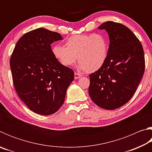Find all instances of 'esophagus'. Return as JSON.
I'll use <instances>...</instances> for the list:
<instances>
[{
	"mask_svg": "<svg viewBox=\"0 0 152 152\" xmlns=\"http://www.w3.org/2000/svg\"><path fill=\"white\" fill-rule=\"evenodd\" d=\"M81 76H82L80 75V74H79L76 73V72L74 73V79H78V78H80Z\"/></svg>",
	"mask_w": 152,
	"mask_h": 152,
	"instance_id": "obj_1",
	"label": "esophagus"
}]
</instances>
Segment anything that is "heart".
<instances>
[{
    "mask_svg": "<svg viewBox=\"0 0 152 152\" xmlns=\"http://www.w3.org/2000/svg\"><path fill=\"white\" fill-rule=\"evenodd\" d=\"M66 46H53L51 51L56 60L62 66L69 67L78 59L79 70L89 73L99 70L108 57L109 43L101 33L73 35L66 40Z\"/></svg>",
    "mask_w": 152,
    "mask_h": 152,
    "instance_id": "b5f03b06",
    "label": "heart"
}]
</instances>
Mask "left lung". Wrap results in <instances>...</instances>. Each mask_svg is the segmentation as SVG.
<instances>
[{
    "mask_svg": "<svg viewBox=\"0 0 152 152\" xmlns=\"http://www.w3.org/2000/svg\"><path fill=\"white\" fill-rule=\"evenodd\" d=\"M109 37L106 61L90 74L88 93L95 104L114 110L127 103L136 91L145 70L142 45L128 27L107 21L99 27Z\"/></svg>",
    "mask_w": 152,
    "mask_h": 152,
    "instance_id": "obj_1",
    "label": "left lung"
}]
</instances>
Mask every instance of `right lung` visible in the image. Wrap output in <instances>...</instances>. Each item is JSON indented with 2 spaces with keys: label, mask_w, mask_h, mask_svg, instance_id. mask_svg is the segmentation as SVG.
I'll use <instances>...</instances> for the list:
<instances>
[{
  "label": "right lung",
  "mask_w": 152,
  "mask_h": 152,
  "mask_svg": "<svg viewBox=\"0 0 152 152\" xmlns=\"http://www.w3.org/2000/svg\"><path fill=\"white\" fill-rule=\"evenodd\" d=\"M62 39L60 33L38 28L23 35L12 53L10 66L15 90L37 114L57 112L74 80V71L61 65L51 51V43Z\"/></svg>",
  "instance_id": "1"
}]
</instances>
